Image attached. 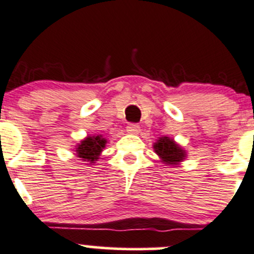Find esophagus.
I'll list each match as a JSON object with an SVG mask.
<instances>
[{"label":"esophagus","mask_w":254,"mask_h":254,"mask_svg":"<svg viewBox=\"0 0 254 254\" xmlns=\"http://www.w3.org/2000/svg\"><path fill=\"white\" fill-rule=\"evenodd\" d=\"M127 131L129 134H137L140 131V127L137 124H129L127 127Z\"/></svg>","instance_id":"34e87169"}]
</instances>
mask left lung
<instances>
[{"instance_id":"obj_1","label":"left lung","mask_w":254,"mask_h":254,"mask_svg":"<svg viewBox=\"0 0 254 254\" xmlns=\"http://www.w3.org/2000/svg\"><path fill=\"white\" fill-rule=\"evenodd\" d=\"M153 151L165 165L173 167L179 166L187 158V151L168 136L158 137L153 143Z\"/></svg>"}]
</instances>
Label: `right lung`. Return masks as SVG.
<instances>
[{
    "label": "right lung",
    "mask_w": 254,
    "mask_h": 254,
    "mask_svg": "<svg viewBox=\"0 0 254 254\" xmlns=\"http://www.w3.org/2000/svg\"><path fill=\"white\" fill-rule=\"evenodd\" d=\"M107 142L108 141L106 137H103V135L86 136L73 147L75 156H77L82 162L96 163V161L99 160V156L106 148Z\"/></svg>",
    "instance_id": "add662e5"
}]
</instances>
